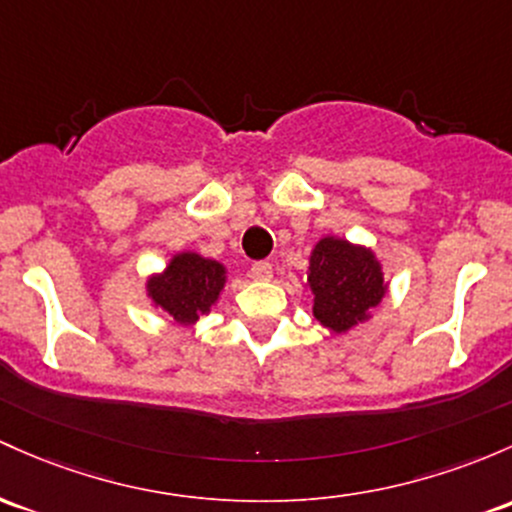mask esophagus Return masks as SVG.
<instances>
[{"instance_id":"obj_1","label":"esophagus","mask_w":512,"mask_h":512,"mask_svg":"<svg viewBox=\"0 0 512 512\" xmlns=\"http://www.w3.org/2000/svg\"><path fill=\"white\" fill-rule=\"evenodd\" d=\"M250 274L252 279H257V282H267V279H272V265L269 262H255V265L250 267Z\"/></svg>"}]
</instances>
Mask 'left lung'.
<instances>
[{"mask_svg":"<svg viewBox=\"0 0 512 512\" xmlns=\"http://www.w3.org/2000/svg\"><path fill=\"white\" fill-rule=\"evenodd\" d=\"M308 284L313 316L333 333H345L384 299L386 284L372 250L347 240L323 238L311 255Z\"/></svg>","mask_w":512,"mask_h":512,"instance_id":"obj_1","label":"left lung"}]
</instances>
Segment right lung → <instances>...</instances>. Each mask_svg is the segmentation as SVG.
<instances>
[{"instance_id":"right-lung-1","label":"right lung","mask_w":512,"mask_h":512,"mask_svg":"<svg viewBox=\"0 0 512 512\" xmlns=\"http://www.w3.org/2000/svg\"><path fill=\"white\" fill-rule=\"evenodd\" d=\"M226 284V269L216 260L182 252L172 257L170 267L148 282V294L160 308H165L177 323L192 325L196 318L209 313Z\"/></svg>"}]
</instances>
